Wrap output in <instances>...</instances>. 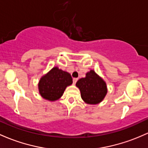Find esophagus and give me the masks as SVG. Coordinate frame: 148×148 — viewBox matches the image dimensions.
<instances>
[{"label": "esophagus", "instance_id": "1", "mask_svg": "<svg viewBox=\"0 0 148 148\" xmlns=\"http://www.w3.org/2000/svg\"><path fill=\"white\" fill-rule=\"evenodd\" d=\"M78 81V79L77 78H73V84H75Z\"/></svg>", "mask_w": 148, "mask_h": 148}]
</instances>
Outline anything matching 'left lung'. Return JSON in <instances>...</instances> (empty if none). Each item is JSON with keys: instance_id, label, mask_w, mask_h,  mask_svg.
Returning a JSON list of instances; mask_svg holds the SVG:
<instances>
[{"instance_id": "obj_1", "label": "left lung", "mask_w": 148, "mask_h": 148, "mask_svg": "<svg viewBox=\"0 0 148 148\" xmlns=\"http://www.w3.org/2000/svg\"><path fill=\"white\" fill-rule=\"evenodd\" d=\"M76 86L80 90L83 100L90 105L100 103L108 92L106 83L93 70L87 72L86 77L79 79Z\"/></svg>"}]
</instances>
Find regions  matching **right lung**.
<instances>
[{"instance_id":"right-lung-1","label":"right lung","mask_w":148,"mask_h":148,"mask_svg":"<svg viewBox=\"0 0 148 148\" xmlns=\"http://www.w3.org/2000/svg\"><path fill=\"white\" fill-rule=\"evenodd\" d=\"M71 84L72 78L70 74L55 66L40 78L38 90L45 100L55 101L61 98L66 88Z\"/></svg>"}]
</instances>
